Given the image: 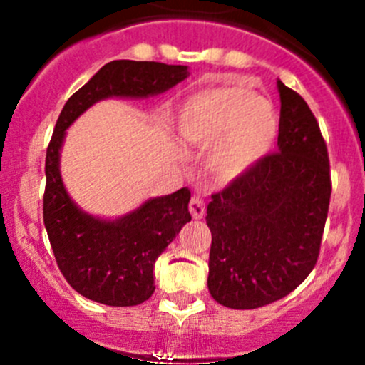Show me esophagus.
Returning <instances> with one entry per match:
<instances>
[{
    "mask_svg": "<svg viewBox=\"0 0 365 365\" xmlns=\"http://www.w3.org/2000/svg\"><path fill=\"white\" fill-rule=\"evenodd\" d=\"M188 208L193 219H201L202 215H205V201H202L201 197H197V195H193V197L190 199Z\"/></svg>",
    "mask_w": 365,
    "mask_h": 365,
    "instance_id": "1",
    "label": "esophagus"
}]
</instances>
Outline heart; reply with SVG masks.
<instances>
[{"label": "heart", "instance_id": "obj_1", "mask_svg": "<svg viewBox=\"0 0 365 365\" xmlns=\"http://www.w3.org/2000/svg\"><path fill=\"white\" fill-rule=\"evenodd\" d=\"M278 113L241 83L206 87L180 106L177 131L186 144L212 148L208 166L221 180L243 177L265 159L278 137Z\"/></svg>", "mask_w": 365, "mask_h": 365}]
</instances>
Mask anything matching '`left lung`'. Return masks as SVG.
<instances>
[{
    "label": "left lung",
    "instance_id": "obj_1",
    "mask_svg": "<svg viewBox=\"0 0 365 365\" xmlns=\"http://www.w3.org/2000/svg\"><path fill=\"white\" fill-rule=\"evenodd\" d=\"M278 151L214 193L208 291L230 309L292 292L314 269L331 201L327 144L307 102L278 82Z\"/></svg>",
    "mask_w": 365,
    "mask_h": 365
}]
</instances>
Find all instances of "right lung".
Masks as SVG:
<instances>
[{"instance_id":"right-lung-1","label":"right lung","mask_w":365,"mask_h":365,"mask_svg":"<svg viewBox=\"0 0 365 365\" xmlns=\"http://www.w3.org/2000/svg\"><path fill=\"white\" fill-rule=\"evenodd\" d=\"M186 76V66L115 60L67 100L54 125L45 157L43 222L60 272L74 291L93 302L131 307L153 294L155 261L192 221L190 190L150 199L118 221L83 214L67 195L58 170L66 130L98 100L159 95Z\"/></svg>"}]
</instances>
